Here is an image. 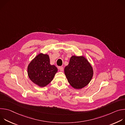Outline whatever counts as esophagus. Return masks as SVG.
<instances>
[{
	"instance_id": "1",
	"label": "esophagus",
	"mask_w": 125,
	"mask_h": 125,
	"mask_svg": "<svg viewBox=\"0 0 125 125\" xmlns=\"http://www.w3.org/2000/svg\"><path fill=\"white\" fill-rule=\"evenodd\" d=\"M58 68H59V70H60V71H63V70H64V68H63V67H62V66L59 67Z\"/></svg>"
}]
</instances>
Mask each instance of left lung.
<instances>
[{"mask_svg": "<svg viewBox=\"0 0 125 125\" xmlns=\"http://www.w3.org/2000/svg\"><path fill=\"white\" fill-rule=\"evenodd\" d=\"M64 73L70 85L75 89H81L91 82L94 71L91 64L83 56H72Z\"/></svg>", "mask_w": 125, "mask_h": 125, "instance_id": "8db88e82", "label": "left lung"}]
</instances>
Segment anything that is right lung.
<instances>
[{"label":"right lung","mask_w":125,"mask_h":125,"mask_svg":"<svg viewBox=\"0 0 125 125\" xmlns=\"http://www.w3.org/2000/svg\"><path fill=\"white\" fill-rule=\"evenodd\" d=\"M57 71L55 66L50 65L48 55L43 53L35 56L28 66L30 79L40 87H44L49 84Z\"/></svg>","instance_id":"1"}]
</instances>
